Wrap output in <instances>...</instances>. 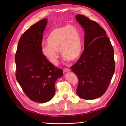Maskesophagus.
I'll use <instances>...</instances> for the list:
<instances>
[{
	"label": "esophagus",
	"mask_w": 126,
	"mask_h": 126,
	"mask_svg": "<svg viewBox=\"0 0 126 126\" xmlns=\"http://www.w3.org/2000/svg\"><path fill=\"white\" fill-rule=\"evenodd\" d=\"M63 70H64V71H65V72H66V73H67V72H70V70L69 69H68V68H65V69H63Z\"/></svg>",
	"instance_id": "34e87169"
}]
</instances>
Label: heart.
<instances>
[{"label":"heart","instance_id":"heart-1","mask_svg":"<svg viewBox=\"0 0 126 126\" xmlns=\"http://www.w3.org/2000/svg\"><path fill=\"white\" fill-rule=\"evenodd\" d=\"M47 41V44L41 47V53L53 64H57L59 49L66 61L76 60L82 53L81 33L78 28L73 25L54 29L48 35Z\"/></svg>","mask_w":126,"mask_h":126}]
</instances>
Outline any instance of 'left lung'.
Here are the masks:
<instances>
[{"instance_id": "8db88e82", "label": "left lung", "mask_w": 126, "mask_h": 126, "mask_svg": "<svg viewBox=\"0 0 126 126\" xmlns=\"http://www.w3.org/2000/svg\"><path fill=\"white\" fill-rule=\"evenodd\" d=\"M76 19L84 30L83 52L71 66L77 75V95L85 100H93L103 95L115 71L114 49L106 32L98 24L82 15Z\"/></svg>"}]
</instances>
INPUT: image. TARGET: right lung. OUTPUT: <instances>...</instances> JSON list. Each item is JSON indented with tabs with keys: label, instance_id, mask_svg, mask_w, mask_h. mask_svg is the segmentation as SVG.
Masks as SVG:
<instances>
[{
	"label": "right lung",
	"instance_id": "obj_1",
	"mask_svg": "<svg viewBox=\"0 0 126 126\" xmlns=\"http://www.w3.org/2000/svg\"><path fill=\"white\" fill-rule=\"evenodd\" d=\"M47 24L43 19L31 26L19 41L15 55L16 77L23 92L34 102L45 103L55 93L56 80L63 75L42 55L43 33Z\"/></svg>",
	"mask_w": 126,
	"mask_h": 126
}]
</instances>
